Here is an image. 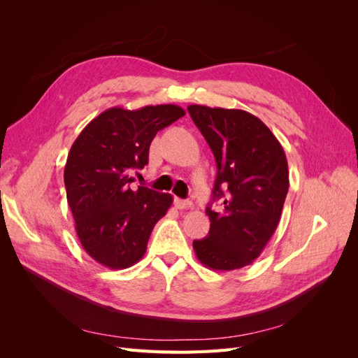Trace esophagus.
I'll return each instance as SVG.
<instances>
[{"label": "esophagus", "instance_id": "obj_1", "mask_svg": "<svg viewBox=\"0 0 358 358\" xmlns=\"http://www.w3.org/2000/svg\"><path fill=\"white\" fill-rule=\"evenodd\" d=\"M175 206L180 210H185V209H191L192 208V201L189 200H182V199H175Z\"/></svg>", "mask_w": 358, "mask_h": 358}]
</instances>
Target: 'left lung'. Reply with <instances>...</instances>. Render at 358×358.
<instances>
[{"label": "left lung", "instance_id": "8db88e82", "mask_svg": "<svg viewBox=\"0 0 358 358\" xmlns=\"http://www.w3.org/2000/svg\"><path fill=\"white\" fill-rule=\"evenodd\" d=\"M188 112L216 161L213 200L224 199L220 212L206 209L209 236L194 241V251L212 270L245 267L279 224L289 187L285 152L262 119L245 110L191 104Z\"/></svg>", "mask_w": 358, "mask_h": 358}]
</instances>
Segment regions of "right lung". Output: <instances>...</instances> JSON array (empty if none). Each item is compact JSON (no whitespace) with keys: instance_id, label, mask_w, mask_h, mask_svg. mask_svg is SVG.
I'll return each instance as SVG.
<instances>
[{"instance_id":"1","label":"right lung","mask_w":358,"mask_h":358,"mask_svg":"<svg viewBox=\"0 0 358 358\" xmlns=\"http://www.w3.org/2000/svg\"><path fill=\"white\" fill-rule=\"evenodd\" d=\"M185 110L176 104L137 110L112 107L86 125L70 149L64 183L83 249L96 263L127 268L146 252L155 224L173 197L146 187L129 188L133 170L148 164L149 146L159 129Z\"/></svg>"}]
</instances>
